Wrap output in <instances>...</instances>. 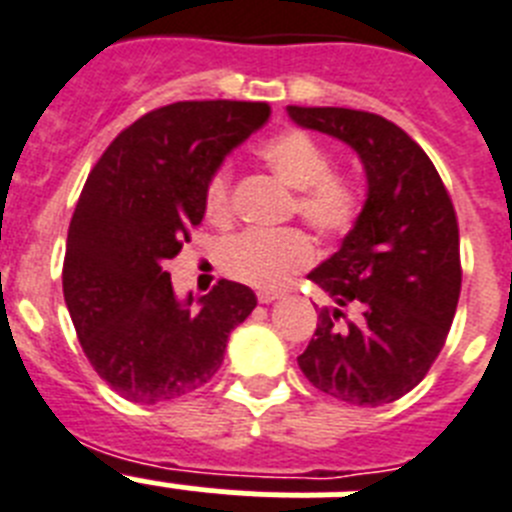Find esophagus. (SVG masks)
<instances>
[{
	"label": "esophagus",
	"instance_id": "1",
	"mask_svg": "<svg viewBox=\"0 0 512 512\" xmlns=\"http://www.w3.org/2000/svg\"><path fill=\"white\" fill-rule=\"evenodd\" d=\"M281 299V291H257V302L260 304H270Z\"/></svg>",
	"mask_w": 512,
	"mask_h": 512
}]
</instances>
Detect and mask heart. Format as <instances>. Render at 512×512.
<instances>
[{
	"mask_svg": "<svg viewBox=\"0 0 512 512\" xmlns=\"http://www.w3.org/2000/svg\"><path fill=\"white\" fill-rule=\"evenodd\" d=\"M276 179L296 190L291 213L302 218L322 239H341L349 234L362 213V197L351 179L333 174L330 150L307 130H283L257 145ZM234 171L223 161L205 184V216L208 221L229 223ZM315 260V247L304 231L281 229L273 234H236L221 244L218 263L229 278L255 289H278Z\"/></svg>",
	"mask_w": 512,
	"mask_h": 512,
	"instance_id": "heart-1",
	"label": "heart"
}]
</instances>
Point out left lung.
I'll list each match as a JSON object with an SVG mask.
<instances>
[{"instance_id": "obj_1", "label": "left lung", "mask_w": 512, "mask_h": 512, "mask_svg": "<svg viewBox=\"0 0 512 512\" xmlns=\"http://www.w3.org/2000/svg\"><path fill=\"white\" fill-rule=\"evenodd\" d=\"M299 127L359 153L367 203L341 249L309 278L336 307L296 359L312 385L351 406L414 390L445 346L461 296L458 218L435 163L398 124L336 106H289Z\"/></svg>"}]
</instances>
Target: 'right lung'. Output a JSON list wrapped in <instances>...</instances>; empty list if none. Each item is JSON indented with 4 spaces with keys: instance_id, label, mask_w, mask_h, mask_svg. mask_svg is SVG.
<instances>
[{
    "instance_id": "add662e5",
    "label": "right lung",
    "mask_w": 512,
    "mask_h": 512,
    "mask_svg": "<svg viewBox=\"0 0 512 512\" xmlns=\"http://www.w3.org/2000/svg\"><path fill=\"white\" fill-rule=\"evenodd\" d=\"M270 117L260 101H176L114 137L72 213L62 289L90 367L132 403L195 393L221 369L231 330L257 307L218 281L179 302L166 260L205 216V184Z\"/></svg>"
}]
</instances>
